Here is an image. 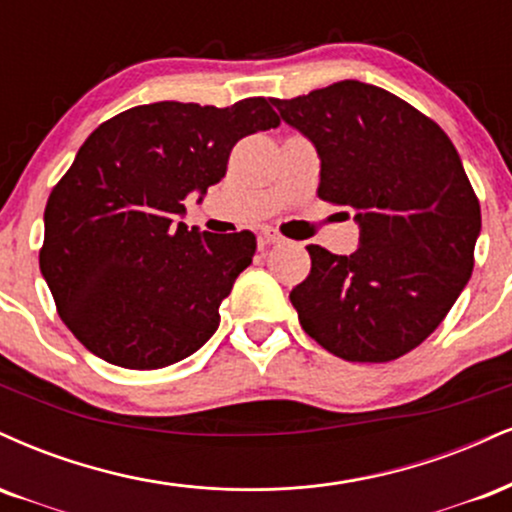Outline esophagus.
I'll return each mask as SVG.
<instances>
[{
  "instance_id": "34e87169",
  "label": "esophagus",
  "mask_w": 512,
  "mask_h": 512,
  "mask_svg": "<svg viewBox=\"0 0 512 512\" xmlns=\"http://www.w3.org/2000/svg\"><path fill=\"white\" fill-rule=\"evenodd\" d=\"M258 239H261V244H280L282 234L278 230H273V227H263V230L258 232Z\"/></svg>"
}]
</instances>
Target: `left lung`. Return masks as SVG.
Instances as JSON below:
<instances>
[{
    "label": "left lung",
    "mask_w": 512,
    "mask_h": 512,
    "mask_svg": "<svg viewBox=\"0 0 512 512\" xmlns=\"http://www.w3.org/2000/svg\"><path fill=\"white\" fill-rule=\"evenodd\" d=\"M280 117L321 158L318 198L354 210L359 249L309 244L311 273L290 292L304 333L347 362H390L441 326L474 268L482 210L453 141L388 90L340 81Z\"/></svg>",
    "instance_id": "1"
}]
</instances>
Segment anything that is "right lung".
<instances>
[{
	"label": "right lung",
	"instance_id": "right-lung-1",
	"mask_svg": "<svg viewBox=\"0 0 512 512\" xmlns=\"http://www.w3.org/2000/svg\"><path fill=\"white\" fill-rule=\"evenodd\" d=\"M266 98L232 107L153 102L102 122L45 208L40 270L66 328L124 369H162L220 326V304L256 237L177 222L191 191L227 172L239 138L275 129Z\"/></svg>",
	"mask_w": 512,
	"mask_h": 512
}]
</instances>
